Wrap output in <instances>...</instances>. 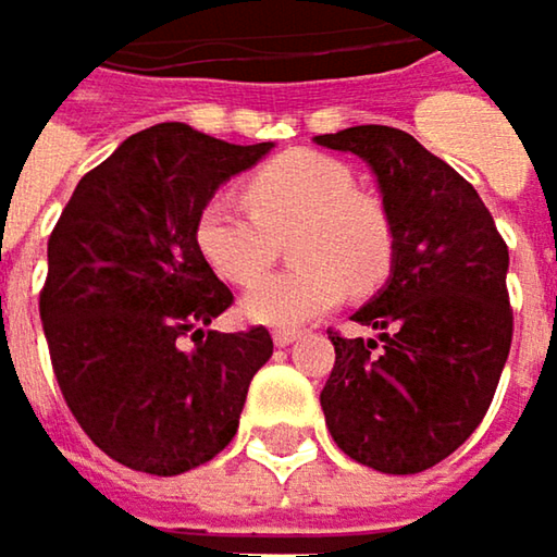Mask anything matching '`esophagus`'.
<instances>
[{"label":"esophagus","mask_w":557,"mask_h":557,"mask_svg":"<svg viewBox=\"0 0 557 557\" xmlns=\"http://www.w3.org/2000/svg\"><path fill=\"white\" fill-rule=\"evenodd\" d=\"M296 338H299V332H296V329H277V332H274V345H280V348L293 345Z\"/></svg>","instance_id":"1"}]
</instances>
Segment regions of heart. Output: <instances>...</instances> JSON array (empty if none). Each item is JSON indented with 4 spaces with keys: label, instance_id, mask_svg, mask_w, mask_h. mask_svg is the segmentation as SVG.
<instances>
[{
    "label": "heart",
    "instance_id": "obj_1",
    "mask_svg": "<svg viewBox=\"0 0 557 557\" xmlns=\"http://www.w3.org/2000/svg\"><path fill=\"white\" fill-rule=\"evenodd\" d=\"M248 208L215 196L196 215V248L222 280L251 286L290 235L297 268L258 284L242 312L261 325H296L351 293H371L393 264L387 209L355 189V173L315 151H289L245 183Z\"/></svg>",
    "mask_w": 557,
    "mask_h": 557
}]
</instances>
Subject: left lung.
Here are the masks:
<instances>
[{"label": "left lung", "mask_w": 557, "mask_h": 557, "mask_svg": "<svg viewBox=\"0 0 557 557\" xmlns=\"http://www.w3.org/2000/svg\"><path fill=\"white\" fill-rule=\"evenodd\" d=\"M315 145L358 154L393 225L387 286L351 319L377 338H342L319 393L335 445L384 474H419L481 425L512 342L509 251L478 189L412 135L355 125Z\"/></svg>", "instance_id": "left-lung-1"}]
</instances>
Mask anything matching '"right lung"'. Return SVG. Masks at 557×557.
<instances>
[{
	"label": "right lung",
	"mask_w": 557,
	"mask_h": 557,
	"mask_svg": "<svg viewBox=\"0 0 557 557\" xmlns=\"http://www.w3.org/2000/svg\"><path fill=\"white\" fill-rule=\"evenodd\" d=\"M271 148L161 122L89 170L57 219L41 289L57 384L83 432L132 471L173 478L212 461L274 355L264 325L209 329L232 289L193 238L215 189Z\"/></svg>",
	"instance_id": "add662e5"
}]
</instances>
